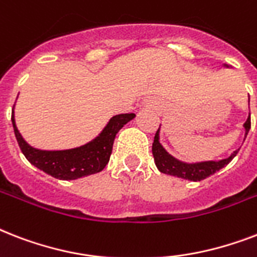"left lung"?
Instances as JSON below:
<instances>
[{
  "mask_svg": "<svg viewBox=\"0 0 257 257\" xmlns=\"http://www.w3.org/2000/svg\"><path fill=\"white\" fill-rule=\"evenodd\" d=\"M244 128H245V137H247L249 129H251V116L248 117L247 121L244 122ZM159 132L160 129H157L156 135H155V140L152 144V153L155 157V163H156L157 169L161 173L169 176H176V177H181V179L191 180V181H200V180L207 179L208 176L213 175L215 172L220 171L224 168L225 165L229 164L232 159L237 155L239 149L232 153L231 156L220 161H203V163H195V164H187L183 161H179L173 156H171L160 144L159 141Z\"/></svg>",
  "mask_w": 257,
  "mask_h": 257,
  "instance_id": "left-lung-1",
  "label": "left lung"
}]
</instances>
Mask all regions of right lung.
<instances>
[{"label": "right lung", "instance_id": "obj_1", "mask_svg": "<svg viewBox=\"0 0 257 257\" xmlns=\"http://www.w3.org/2000/svg\"><path fill=\"white\" fill-rule=\"evenodd\" d=\"M135 118V113L117 114L109 120L108 125L98 136L88 144L66 151H41L30 147L18 132L12 112V124L14 135L24 156L30 164L37 167L48 175L60 180H76L101 172L108 164L112 153L114 137L126 122Z\"/></svg>", "mask_w": 257, "mask_h": 257}]
</instances>
